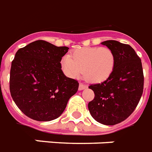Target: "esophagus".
Segmentation results:
<instances>
[{
  "label": "esophagus",
  "mask_w": 152,
  "mask_h": 152,
  "mask_svg": "<svg viewBox=\"0 0 152 152\" xmlns=\"http://www.w3.org/2000/svg\"><path fill=\"white\" fill-rule=\"evenodd\" d=\"M86 88H87V86H86L85 84L83 83L79 84V87H78V89H79V90H83V89H85Z\"/></svg>",
  "instance_id": "1"
}]
</instances>
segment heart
Wrapping results in <instances>:
<instances>
[{
  "instance_id": "heart-1",
  "label": "heart",
  "mask_w": 152,
  "mask_h": 152,
  "mask_svg": "<svg viewBox=\"0 0 152 152\" xmlns=\"http://www.w3.org/2000/svg\"><path fill=\"white\" fill-rule=\"evenodd\" d=\"M116 58L107 47H85L77 48L61 60L64 73L70 77H78L82 70L87 82L99 83L108 79L115 70Z\"/></svg>"
}]
</instances>
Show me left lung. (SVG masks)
<instances>
[{"label":"left lung","instance_id":"1","mask_svg":"<svg viewBox=\"0 0 152 152\" xmlns=\"http://www.w3.org/2000/svg\"><path fill=\"white\" fill-rule=\"evenodd\" d=\"M101 44L115 53V67L108 79L89 86L95 96L88 107L96 121L114 126L126 120L137 106L144 90V73L141 59L130 45L114 40Z\"/></svg>","mask_w":152,"mask_h":152}]
</instances>
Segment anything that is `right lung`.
Segmentation results:
<instances>
[{
    "label": "right lung",
    "instance_id": "add662e5",
    "mask_svg": "<svg viewBox=\"0 0 152 152\" xmlns=\"http://www.w3.org/2000/svg\"><path fill=\"white\" fill-rule=\"evenodd\" d=\"M69 48L38 40L19 48L12 62L11 96L24 115L47 122L59 117L79 83L65 76L62 57Z\"/></svg>",
    "mask_w": 152,
    "mask_h": 152
}]
</instances>
